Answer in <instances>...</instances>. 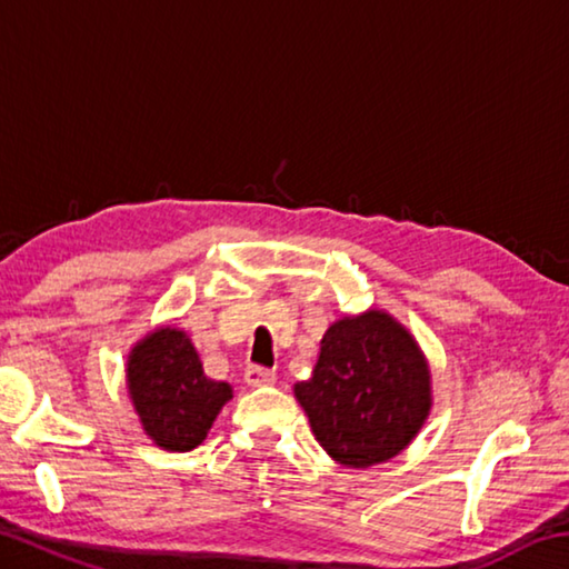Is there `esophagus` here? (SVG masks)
Here are the masks:
<instances>
[{
	"mask_svg": "<svg viewBox=\"0 0 569 569\" xmlns=\"http://www.w3.org/2000/svg\"><path fill=\"white\" fill-rule=\"evenodd\" d=\"M246 381L250 383V387H268V383L276 381V371L266 369V366L250 363L246 369Z\"/></svg>",
	"mask_w": 569,
	"mask_h": 569,
	"instance_id": "obj_1",
	"label": "esophagus"
}]
</instances>
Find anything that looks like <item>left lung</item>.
<instances>
[{
    "instance_id": "obj_1",
    "label": "left lung",
    "mask_w": 569,
    "mask_h": 569,
    "mask_svg": "<svg viewBox=\"0 0 569 569\" xmlns=\"http://www.w3.org/2000/svg\"><path fill=\"white\" fill-rule=\"evenodd\" d=\"M313 437L343 467H371L409 445L427 419L429 369L409 331L369 311L336 321L313 377L296 383Z\"/></svg>"
}]
</instances>
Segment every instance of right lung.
Returning <instances> with one entry per match:
<instances>
[{"instance_id": "obj_1", "label": "right lung", "mask_w": 569, "mask_h": 569, "mask_svg": "<svg viewBox=\"0 0 569 569\" xmlns=\"http://www.w3.org/2000/svg\"><path fill=\"white\" fill-rule=\"evenodd\" d=\"M128 383L142 429L158 447L190 451L206 439L230 387L203 373L188 336L160 329L130 353Z\"/></svg>"}]
</instances>
